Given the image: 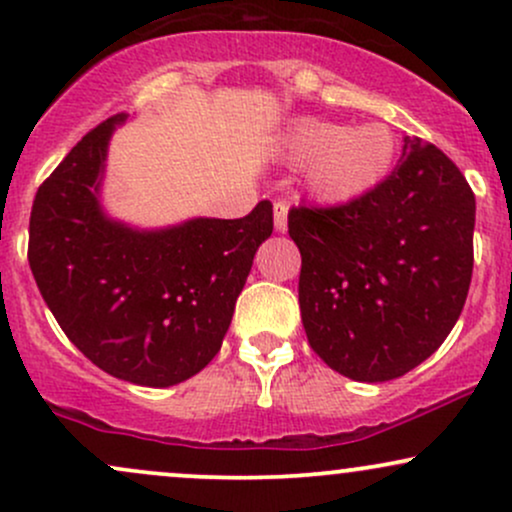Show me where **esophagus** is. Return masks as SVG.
<instances>
[{
  "mask_svg": "<svg viewBox=\"0 0 512 512\" xmlns=\"http://www.w3.org/2000/svg\"><path fill=\"white\" fill-rule=\"evenodd\" d=\"M286 223H289V207H286V202H274V228H276V233H284Z\"/></svg>",
  "mask_w": 512,
  "mask_h": 512,
  "instance_id": "esophagus-1",
  "label": "esophagus"
}]
</instances>
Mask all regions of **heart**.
I'll list each match as a JSON object with an SVG mask.
<instances>
[{
    "mask_svg": "<svg viewBox=\"0 0 512 512\" xmlns=\"http://www.w3.org/2000/svg\"><path fill=\"white\" fill-rule=\"evenodd\" d=\"M281 151L305 166V187L322 204H351L378 190L397 161L390 127H346L322 117H296L286 127Z\"/></svg>",
    "mask_w": 512,
    "mask_h": 512,
    "instance_id": "heart-1",
    "label": "heart"
}]
</instances>
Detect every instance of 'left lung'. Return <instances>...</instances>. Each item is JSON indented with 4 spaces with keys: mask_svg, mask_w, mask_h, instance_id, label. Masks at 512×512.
<instances>
[{
    "mask_svg": "<svg viewBox=\"0 0 512 512\" xmlns=\"http://www.w3.org/2000/svg\"><path fill=\"white\" fill-rule=\"evenodd\" d=\"M474 192L433 144L404 139L402 158L368 197L293 207L298 303L310 349L358 383H385L445 342L474 267Z\"/></svg>",
    "mask_w": 512,
    "mask_h": 512,
    "instance_id": "1",
    "label": "left lung"
}]
</instances>
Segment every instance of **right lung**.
I'll use <instances>...</instances> for the list:
<instances>
[{
	"label": "right lung",
	"mask_w": 512,
	"mask_h": 512,
	"mask_svg": "<svg viewBox=\"0 0 512 512\" xmlns=\"http://www.w3.org/2000/svg\"><path fill=\"white\" fill-rule=\"evenodd\" d=\"M108 117L38 187L28 264L76 349L134 385L168 387L219 354L260 245L272 236L264 199L243 219H192L137 231L101 209Z\"/></svg>",
	"instance_id": "add662e5"
}]
</instances>
